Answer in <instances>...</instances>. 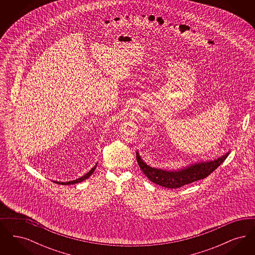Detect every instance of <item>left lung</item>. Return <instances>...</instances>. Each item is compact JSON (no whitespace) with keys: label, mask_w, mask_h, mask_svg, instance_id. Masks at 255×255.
Masks as SVG:
<instances>
[{"label":"left lung","mask_w":255,"mask_h":255,"mask_svg":"<svg viewBox=\"0 0 255 255\" xmlns=\"http://www.w3.org/2000/svg\"><path fill=\"white\" fill-rule=\"evenodd\" d=\"M229 154L230 152L217 159L195 163L179 171H165L153 168L146 164L139 157L138 153H136V160L140 169L142 170L146 177L151 182L167 188H179L182 187V185L189 184L191 182L205 179L207 176H209L214 170L217 169V167L223 163V161L226 158H228Z\"/></svg>","instance_id":"8db88e82"}]
</instances>
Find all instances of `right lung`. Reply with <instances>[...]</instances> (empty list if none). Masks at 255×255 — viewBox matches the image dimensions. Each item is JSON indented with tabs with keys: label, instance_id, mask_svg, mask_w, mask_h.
Masks as SVG:
<instances>
[{
	"label": "right lung",
	"instance_id": "right-lung-1",
	"mask_svg": "<svg viewBox=\"0 0 255 255\" xmlns=\"http://www.w3.org/2000/svg\"><path fill=\"white\" fill-rule=\"evenodd\" d=\"M97 164H96V166L95 167H93L92 169L90 170L86 175H84L83 177H81V178H79V179H76V180H74V181H72V182H55L56 183H58V184H62V185H67V184H73V183H78V182H83V181H85L86 179H88L93 173H94V171L95 169L97 168Z\"/></svg>",
	"mask_w": 255,
	"mask_h": 255
}]
</instances>
